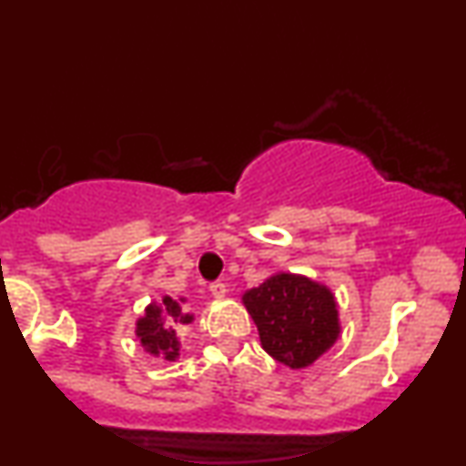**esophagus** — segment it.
<instances>
[{
	"label": "esophagus",
	"instance_id": "34e87169",
	"mask_svg": "<svg viewBox=\"0 0 466 466\" xmlns=\"http://www.w3.org/2000/svg\"><path fill=\"white\" fill-rule=\"evenodd\" d=\"M210 293H212V296H215V298H226V293H228L226 282H221V280L212 282V285H210Z\"/></svg>",
	"mask_w": 466,
	"mask_h": 466
}]
</instances>
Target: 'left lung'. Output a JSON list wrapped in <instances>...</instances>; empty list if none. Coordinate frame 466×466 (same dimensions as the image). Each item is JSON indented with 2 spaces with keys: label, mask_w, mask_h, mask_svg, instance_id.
I'll return each mask as SVG.
<instances>
[{
  "label": "left lung",
  "mask_w": 466,
  "mask_h": 466,
  "mask_svg": "<svg viewBox=\"0 0 466 466\" xmlns=\"http://www.w3.org/2000/svg\"><path fill=\"white\" fill-rule=\"evenodd\" d=\"M243 304L258 329L263 349L289 368L311 366L339 337L335 296L304 276L267 278L245 293Z\"/></svg>",
  "instance_id": "left-lung-1"
}]
</instances>
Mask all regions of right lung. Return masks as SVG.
I'll return each mask as SVG.
<instances>
[{"instance_id":"right-lung-1","label":"right lung","mask_w":466,"mask_h":466,"mask_svg":"<svg viewBox=\"0 0 466 466\" xmlns=\"http://www.w3.org/2000/svg\"><path fill=\"white\" fill-rule=\"evenodd\" d=\"M190 322L192 315L186 313L184 300H173L170 296H164L162 304H148L147 315L137 319L136 335L147 352H151L155 357H164L166 361H175L179 355V339L175 324Z\"/></svg>"}]
</instances>
